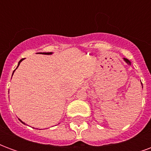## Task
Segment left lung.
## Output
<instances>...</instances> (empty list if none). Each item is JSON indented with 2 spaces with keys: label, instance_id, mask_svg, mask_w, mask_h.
Wrapping results in <instances>:
<instances>
[{
  "label": "left lung",
  "instance_id": "1",
  "mask_svg": "<svg viewBox=\"0 0 151 151\" xmlns=\"http://www.w3.org/2000/svg\"><path fill=\"white\" fill-rule=\"evenodd\" d=\"M124 61H125V62L127 63V64H128V65H131V62H130L129 60L128 59H126V58H124Z\"/></svg>",
  "mask_w": 151,
  "mask_h": 151
}]
</instances>
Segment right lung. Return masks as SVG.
<instances>
[{
  "instance_id": "right-lung-1",
  "label": "right lung",
  "mask_w": 151,
  "mask_h": 151,
  "mask_svg": "<svg viewBox=\"0 0 151 151\" xmlns=\"http://www.w3.org/2000/svg\"><path fill=\"white\" fill-rule=\"evenodd\" d=\"M41 53H42V52H41ZM42 54H44V55H52V52H43V53H42ZM22 60H23V59L20 60V61H19V62H18V65H20V63H21L22 61ZM18 67H17V68H18ZM17 68H16V69H15L14 70V72H13V74H14V73L15 70H16V69H17ZM12 76H13V75H12ZM20 120V121H21V122H22V124H25L24 122H23V121H22L21 120Z\"/></svg>"
}]
</instances>
